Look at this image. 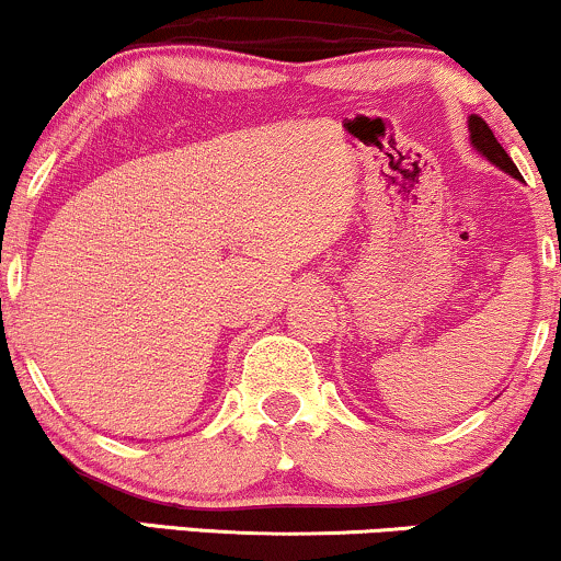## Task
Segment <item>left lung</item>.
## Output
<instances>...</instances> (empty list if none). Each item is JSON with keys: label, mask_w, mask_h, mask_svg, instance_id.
<instances>
[{"label": "left lung", "mask_w": 561, "mask_h": 561, "mask_svg": "<svg viewBox=\"0 0 561 561\" xmlns=\"http://www.w3.org/2000/svg\"><path fill=\"white\" fill-rule=\"evenodd\" d=\"M467 130H470L472 149H476L480 157H485V160H489L491 164H496V168L504 170L506 175H512V178H517V181H523V175H519L517 164L512 162V157L506 154L502 144L496 141V136L491 134L489 123L480 121L478 115H470V121H467Z\"/></svg>", "instance_id": "obj_1"}]
</instances>
